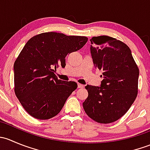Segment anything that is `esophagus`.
Masks as SVG:
<instances>
[{"label": "esophagus", "instance_id": "34e87169", "mask_svg": "<svg viewBox=\"0 0 150 150\" xmlns=\"http://www.w3.org/2000/svg\"><path fill=\"white\" fill-rule=\"evenodd\" d=\"M84 87V86L83 85H82V84H81V83H78V88H83Z\"/></svg>", "mask_w": 150, "mask_h": 150}]
</instances>
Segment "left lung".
<instances>
[{
    "mask_svg": "<svg viewBox=\"0 0 150 150\" xmlns=\"http://www.w3.org/2000/svg\"><path fill=\"white\" fill-rule=\"evenodd\" d=\"M90 40L93 64L103 72V80L101 86H86L88 96L83 106L92 120L110 123L122 117L135 101L139 70L131 49L122 41L107 35Z\"/></svg>",
    "mask_w": 150,
    "mask_h": 150,
    "instance_id": "obj_1",
    "label": "left lung"
}]
</instances>
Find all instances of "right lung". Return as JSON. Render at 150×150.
<instances>
[{
	"label": "right lung",
	"mask_w": 150,
	"mask_h": 150,
	"mask_svg": "<svg viewBox=\"0 0 150 150\" xmlns=\"http://www.w3.org/2000/svg\"><path fill=\"white\" fill-rule=\"evenodd\" d=\"M85 36L43 33L30 39L13 65L14 91L32 117L48 120L59 113L69 95L77 88L74 81H62L54 74L65 67V57L87 43Z\"/></svg>",
	"instance_id": "obj_1"
}]
</instances>
